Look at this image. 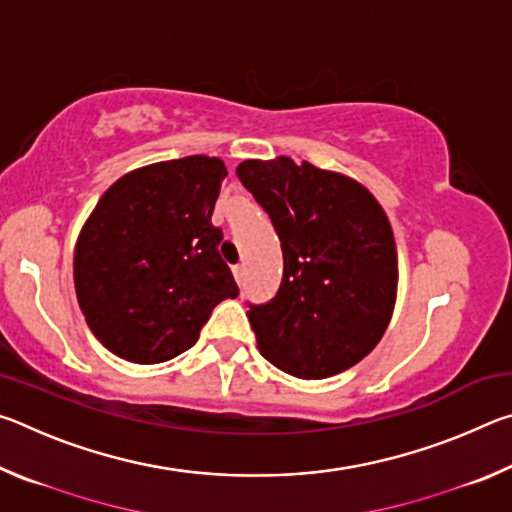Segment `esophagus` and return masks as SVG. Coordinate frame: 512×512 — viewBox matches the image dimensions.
Wrapping results in <instances>:
<instances>
[{
	"label": "esophagus",
	"instance_id": "1",
	"mask_svg": "<svg viewBox=\"0 0 512 512\" xmlns=\"http://www.w3.org/2000/svg\"><path fill=\"white\" fill-rule=\"evenodd\" d=\"M244 273H246L244 264H237V266H232V275H235V280H237V282L244 280Z\"/></svg>",
	"mask_w": 512,
	"mask_h": 512
}]
</instances>
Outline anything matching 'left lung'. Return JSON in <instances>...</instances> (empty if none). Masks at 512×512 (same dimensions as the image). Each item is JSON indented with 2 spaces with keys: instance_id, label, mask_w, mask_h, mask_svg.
I'll list each match as a JSON object with an SVG mask.
<instances>
[{
  "instance_id": "obj_1",
  "label": "left lung",
  "mask_w": 512,
  "mask_h": 512,
  "mask_svg": "<svg viewBox=\"0 0 512 512\" xmlns=\"http://www.w3.org/2000/svg\"><path fill=\"white\" fill-rule=\"evenodd\" d=\"M237 176L271 216L284 259L275 296L248 302L259 352L300 379L352 368L384 336L395 305L384 210L357 180L284 155L241 162Z\"/></svg>"
}]
</instances>
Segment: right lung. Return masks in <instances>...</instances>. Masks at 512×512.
Wrapping results in <instances>:
<instances>
[{
    "label": "right lung",
    "mask_w": 512,
    "mask_h": 512,
    "mask_svg": "<svg viewBox=\"0 0 512 512\" xmlns=\"http://www.w3.org/2000/svg\"><path fill=\"white\" fill-rule=\"evenodd\" d=\"M228 169L219 158L149 164L119 178L83 225L76 298L92 334L117 357L160 363L198 341L212 309L239 287L212 225Z\"/></svg>",
    "instance_id": "obj_1"
}]
</instances>
